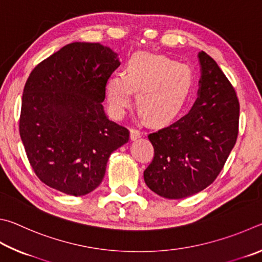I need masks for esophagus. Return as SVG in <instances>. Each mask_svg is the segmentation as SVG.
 Segmentation results:
<instances>
[{"mask_svg": "<svg viewBox=\"0 0 262 262\" xmlns=\"http://www.w3.org/2000/svg\"><path fill=\"white\" fill-rule=\"evenodd\" d=\"M140 136H141V132L139 130H137V128H131V131H130L131 140H136L137 138H139Z\"/></svg>", "mask_w": 262, "mask_h": 262, "instance_id": "34e87169", "label": "esophagus"}]
</instances>
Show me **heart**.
<instances>
[{"label": "heart", "instance_id": "b5f03b06", "mask_svg": "<svg viewBox=\"0 0 262 262\" xmlns=\"http://www.w3.org/2000/svg\"><path fill=\"white\" fill-rule=\"evenodd\" d=\"M192 87L189 67L160 55L139 54L131 59L126 75L112 77L107 98L115 117L121 118L137 92V104L152 123L161 124L175 118L184 107Z\"/></svg>", "mask_w": 262, "mask_h": 262}]
</instances>
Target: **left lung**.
Listing matches in <instances>:
<instances>
[{"label":"left lung","instance_id":"obj_1","mask_svg":"<svg viewBox=\"0 0 262 262\" xmlns=\"http://www.w3.org/2000/svg\"><path fill=\"white\" fill-rule=\"evenodd\" d=\"M199 96L189 113L148 135L154 157L145 169L150 190L167 199L203 191L216 180L236 144L239 101L217 63L199 53Z\"/></svg>","mask_w":262,"mask_h":262}]
</instances>
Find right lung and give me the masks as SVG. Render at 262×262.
Returning <instances> with one entry per match:
<instances>
[{
  "mask_svg": "<svg viewBox=\"0 0 262 262\" xmlns=\"http://www.w3.org/2000/svg\"><path fill=\"white\" fill-rule=\"evenodd\" d=\"M117 55L93 42H72L36 66L21 98L19 135L32 169L52 189L85 195L102 182L108 159L130 131L103 112Z\"/></svg>",
  "mask_w": 262,
  "mask_h": 262,
  "instance_id": "add662e5",
  "label": "right lung"
}]
</instances>
